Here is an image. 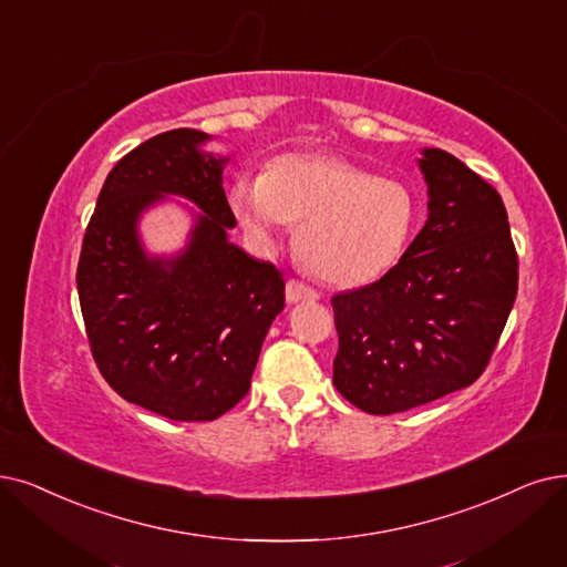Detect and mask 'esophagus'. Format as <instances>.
<instances>
[{"mask_svg":"<svg viewBox=\"0 0 567 567\" xmlns=\"http://www.w3.org/2000/svg\"><path fill=\"white\" fill-rule=\"evenodd\" d=\"M286 300H288L290 305H298V302H305V300H319V292H316V290L309 288V286H305L302 281L290 279V281L286 284Z\"/></svg>","mask_w":567,"mask_h":567,"instance_id":"esophagus-1","label":"esophagus"}]
</instances>
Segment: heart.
<instances>
[{
    "mask_svg": "<svg viewBox=\"0 0 567 567\" xmlns=\"http://www.w3.org/2000/svg\"><path fill=\"white\" fill-rule=\"evenodd\" d=\"M228 207L256 244L271 246L298 225V248L332 286L372 284L402 258L419 199L398 178H377L334 155L284 153L265 174H239Z\"/></svg>",
    "mask_w": 567,
    "mask_h": 567,
    "instance_id": "b5f03b06",
    "label": "heart"
}]
</instances>
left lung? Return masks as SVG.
<instances>
[{"label":"left lung","mask_w":567,"mask_h":567,"mask_svg":"<svg viewBox=\"0 0 567 567\" xmlns=\"http://www.w3.org/2000/svg\"><path fill=\"white\" fill-rule=\"evenodd\" d=\"M427 220L379 281L332 298L334 389L398 414L477 379L516 298L518 262L501 195L458 157L421 148Z\"/></svg>","instance_id":"left-lung-1"}]
</instances>
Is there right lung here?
Wrapping results in <instances>:
<instances>
[{
  "label": "right lung",
  "mask_w": 567,
  "mask_h": 567,
  "mask_svg": "<svg viewBox=\"0 0 567 567\" xmlns=\"http://www.w3.org/2000/svg\"><path fill=\"white\" fill-rule=\"evenodd\" d=\"M212 142L207 132L178 127L118 161L76 269L102 377L127 402L172 421H214L233 410L284 311L281 271L230 241L237 220L223 190L230 155L214 153ZM163 204L184 208L192 230L176 252L153 255L141 220Z\"/></svg>",
  "instance_id": "add662e5"
}]
</instances>
